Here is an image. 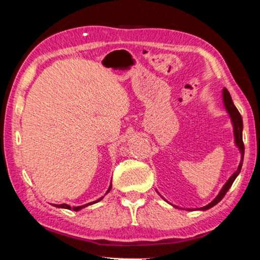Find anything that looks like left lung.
Instances as JSON below:
<instances>
[{
  "instance_id": "obj_1",
  "label": "left lung",
  "mask_w": 260,
  "mask_h": 260,
  "mask_svg": "<svg viewBox=\"0 0 260 260\" xmlns=\"http://www.w3.org/2000/svg\"><path fill=\"white\" fill-rule=\"evenodd\" d=\"M223 103H224V106H225L228 113H229L230 118H231V122H232V126H234V134H235V143L236 146L239 148V152H241L242 155V158H241V164H239L238 168L236 172L232 174L230 176V179L226 181V183L223 185V188L220 189V191L218 195L216 196V199L212 201L211 203H209L208 205H205V207L199 209V210H208V209H210L216 205L218 202H220V200L223 199L224 195L228 192L229 190L230 187L234 183V181L236 180V177L238 176V174L241 173V169H242V166H243V158H244V143H243V119H242V115L239 113L237 108L234 105V102H232L231 99V95L229 91L226 90L225 87L223 88ZM174 207L176 208V205H174ZM190 210V209H189Z\"/></svg>"
}]
</instances>
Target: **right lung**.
I'll use <instances>...</instances> for the list:
<instances>
[{
	"label": "right lung",
	"mask_w": 260,
	"mask_h": 260,
	"mask_svg": "<svg viewBox=\"0 0 260 260\" xmlns=\"http://www.w3.org/2000/svg\"><path fill=\"white\" fill-rule=\"evenodd\" d=\"M112 189V183L110 184V188H108V190L106 191V193H108L110 192V190ZM104 199V196L103 197H100L99 200H96V201H94V202H91V203H87V204H85V205H80V207H73V208H71L70 207V205H68V204H55V207H57V208H64V209H69V210H75V211H79L80 209H83V208H85V207H87V205H91V204H94V203H96V202H99V201H102Z\"/></svg>",
	"instance_id": "obj_1"
}]
</instances>
